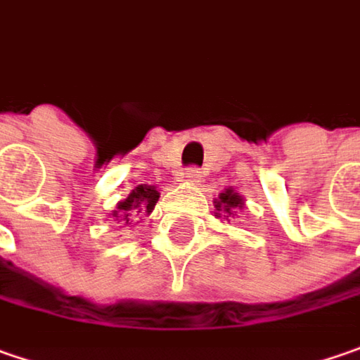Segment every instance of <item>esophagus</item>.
<instances>
[{
  "label": "esophagus",
  "mask_w": 360,
  "mask_h": 360,
  "mask_svg": "<svg viewBox=\"0 0 360 360\" xmlns=\"http://www.w3.org/2000/svg\"><path fill=\"white\" fill-rule=\"evenodd\" d=\"M201 177H203V173H201L197 167H189V169H185V173H183V181H187V183H191V185H199V183H201Z\"/></svg>",
  "instance_id": "34e87169"
}]
</instances>
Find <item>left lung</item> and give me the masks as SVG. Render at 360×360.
Wrapping results in <instances>:
<instances>
[{
    "instance_id": "left-lung-1",
    "label": "left lung",
    "mask_w": 360,
    "mask_h": 360,
    "mask_svg": "<svg viewBox=\"0 0 360 360\" xmlns=\"http://www.w3.org/2000/svg\"><path fill=\"white\" fill-rule=\"evenodd\" d=\"M213 205H215V217H221V219L229 221V217L238 215V210H243L245 201H243V197L233 187H227L226 191H221L217 195V199L213 201Z\"/></svg>"
}]
</instances>
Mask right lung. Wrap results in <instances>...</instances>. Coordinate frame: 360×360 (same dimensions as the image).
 <instances>
[{"label":"right lung","mask_w":360,"mask_h":360,"mask_svg":"<svg viewBox=\"0 0 360 360\" xmlns=\"http://www.w3.org/2000/svg\"><path fill=\"white\" fill-rule=\"evenodd\" d=\"M159 197H161V193L155 185H147V183L139 185L129 193L124 201H118L117 207L110 213V217L118 224L129 226L131 219L136 215H150V211L155 210Z\"/></svg>","instance_id":"1"}]
</instances>
